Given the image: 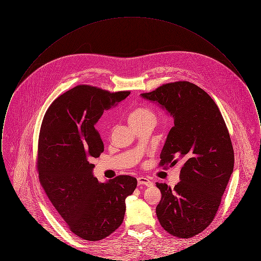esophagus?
Here are the masks:
<instances>
[{"instance_id": "esophagus-1", "label": "esophagus", "mask_w": 261, "mask_h": 261, "mask_svg": "<svg viewBox=\"0 0 261 261\" xmlns=\"http://www.w3.org/2000/svg\"><path fill=\"white\" fill-rule=\"evenodd\" d=\"M137 180H138L139 185H144V186H151L152 185L151 181L146 177H138Z\"/></svg>"}]
</instances>
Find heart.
<instances>
[{
  "label": "heart",
  "mask_w": 261,
  "mask_h": 261,
  "mask_svg": "<svg viewBox=\"0 0 261 261\" xmlns=\"http://www.w3.org/2000/svg\"><path fill=\"white\" fill-rule=\"evenodd\" d=\"M149 118H155L154 113L147 108H136L128 115L129 124L137 123L140 121H144Z\"/></svg>",
  "instance_id": "b5f03b06"
}]
</instances>
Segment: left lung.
I'll return each instance as SVG.
<instances>
[{"instance_id":"obj_1","label":"left lung","mask_w":261,"mask_h":261,"mask_svg":"<svg viewBox=\"0 0 261 261\" xmlns=\"http://www.w3.org/2000/svg\"><path fill=\"white\" fill-rule=\"evenodd\" d=\"M142 98L158 102L174 119L160 166L182 161L173 189L156 183L162 199L156 216L162 228L189 239L212 222L234 169V150L227 126L211 96L188 81L164 84Z\"/></svg>"}]
</instances>
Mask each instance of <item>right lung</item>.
Wrapping results in <instances>:
<instances>
[{
  "mask_svg": "<svg viewBox=\"0 0 261 261\" xmlns=\"http://www.w3.org/2000/svg\"><path fill=\"white\" fill-rule=\"evenodd\" d=\"M130 95L78 85L55 99L43 118L38 142L39 180L66 227L76 236L96 242L123 222L125 199L137 179L119 175L106 183L94 177L91 161L103 151L95 124Z\"/></svg>",
  "mask_w": 261,
  "mask_h": 261,
  "instance_id": "obj_1",
  "label": "right lung"
}]
</instances>
